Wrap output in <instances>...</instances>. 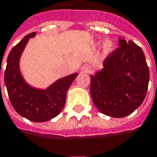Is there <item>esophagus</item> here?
Wrapping results in <instances>:
<instances>
[{"label": "esophagus", "mask_w": 157, "mask_h": 157, "mask_svg": "<svg viewBox=\"0 0 157 157\" xmlns=\"http://www.w3.org/2000/svg\"><path fill=\"white\" fill-rule=\"evenodd\" d=\"M82 71L84 72V73H90V72L92 71V66L89 65V64H86V65H84V66L82 67Z\"/></svg>", "instance_id": "obj_1"}]
</instances>
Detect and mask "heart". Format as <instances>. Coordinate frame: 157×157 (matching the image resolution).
I'll use <instances>...</instances> for the list:
<instances>
[{"label": "heart", "mask_w": 157, "mask_h": 157, "mask_svg": "<svg viewBox=\"0 0 157 157\" xmlns=\"http://www.w3.org/2000/svg\"><path fill=\"white\" fill-rule=\"evenodd\" d=\"M109 47H110V44H109V43H107V44H106V48H109Z\"/></svg>", "instance_id": "heart-1"}]
</instances>
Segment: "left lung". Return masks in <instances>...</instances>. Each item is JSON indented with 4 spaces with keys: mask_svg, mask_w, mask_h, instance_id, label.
Here are the masks:
<instances>
[{
    "mask_svg": "<svg viewBox=\"0 0 157 157\" xmlns=\"http://www.w3.org/2000/svg\"><path fill=\"white\" fill-rule=\"evenodd\" d=\"M120 48L103 62V68L91 75L93 103L103 114L123 118L139 107L147 92L149 69L143 50L133 41L119 38Z\"/></svg>",
    "mask_w": 157,
    "mask_h": 157,
    "instance_id": "8db88e82",
    "label": "left lung"
}]
</instances>
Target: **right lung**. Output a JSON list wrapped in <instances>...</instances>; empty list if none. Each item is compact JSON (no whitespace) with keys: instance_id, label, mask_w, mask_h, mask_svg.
I'll use <instances>...</instances> for the list:
<instances>
[{"instance_id":"1","label":"right lung","mask_w":157,"mask_h":157,"mask_svg":"<svg viewBox=\"0 0 157 157\" xmlns=\"http://www.w3.org/2000/svg\"><path fill=\"white\" fill-rule=\"evenodd\" d=\"M32 32L25 36L12 49L7 58L4 82L14 109L22 117L33 122H45L56 117L65 104L66 93L78 75L77 73L58 79L46 90L29 85L20 70V59Z\"/></svg>"}]
</instances>
